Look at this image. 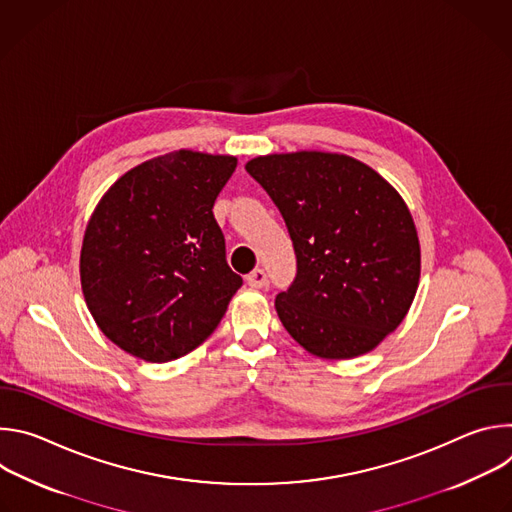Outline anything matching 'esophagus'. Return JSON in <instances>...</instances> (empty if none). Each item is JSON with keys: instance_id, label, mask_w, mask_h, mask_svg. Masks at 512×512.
Segmentation results:
<instances>
[{"instance_id": "obj_1", "label": "esophagus", "mask_w": 512, "mask_h": 512, "mask_svg": "<svg viewBox=\"0 0 512 512\" xmlns=\"http://www.w3.org/2000/svg\"><path fill=\"white\" fill-rule=\"evenodd\" d=\"M247 283L251 285V287H255V289H261V287H265V283H267V273H265V269H255V271H251L249 275H247Z\"/></svg>"}]
</instances>
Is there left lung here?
<instances>
[{"label":"left lung","instance_id":"1","mask_svg":"<svg viewBox=\"0 0 512 512\" xmlns=\"http://www.w3.org/2000/svg\"><path fill=\"white\" fill-rule=\"evenodd\" d=\"M245 170L279 208L298 273L275 310L308 352H371L407 316L421 253L411 212L373 168L344 154H271Z\"/></svg>","mask_w":512,"mask_h":512}]
</instances>
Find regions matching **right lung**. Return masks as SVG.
<instances>
[{"mask_svg":"<svg viewBox=\"0 0 512 512\" xmlns=\"http://www.w3.org/2000/svg\"><path fill=\"white\" fill-rule=\"evenodd\" d=\"M233 156L178 150L123 174L85 231L81 285L101 332L121 350L168 362L200 346L243 285L227 263L212 206Z\"/></svg>","mask_w":512,"mask_h":512,"instance_id":"add662e5","label":"right lung"}]
</instances>
